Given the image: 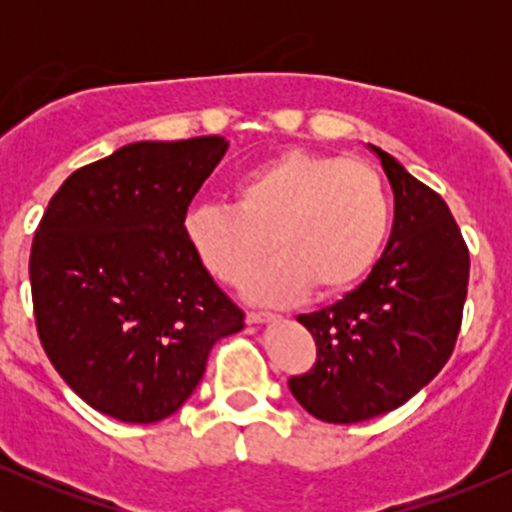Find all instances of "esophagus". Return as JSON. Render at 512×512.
I'll list each match as a JSON object with an SVG mask.
<instances>
[{
    "label": "esophagus",
    "instance_id": "1",
    "mask_svg": "<svg viewBox=\"0 0 512 512\" xmlns=\"http://www.w3.org/2000/svg\"><path fill=\"white\" fill-rule=\"evenodd\" d=\"M245 320H248V325H262V322L276 320V315H272V313H257V310H250V313L245 315Z\"/></svg>",
    "mask_w": 512,
    "mask_h": 512
}]
</instances>
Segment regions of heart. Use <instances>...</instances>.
Here are the masks:
<instances>
[{"mask_svg": "<svg viewBox=\"0 0 512 512\" xmlns=\"http://www.w3.org/2000/svg\"><path fill=\"white\" fill-rule=\"evenodd\" d=\"M236 204H199L182 221L187 245L214 279L262 303H291L354 289L378 260L390 228L383 180L366 163L308 151L252 168L233 187Z\"/></svg>", "mask_w": 512, "mask_h": 512, "instance_id": "b5f03b06", "label": "heart"}]
</instances>
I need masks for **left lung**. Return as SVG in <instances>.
Wrapping results in <instances>:
<instances>
[{
  "label": "left lung",
  "instance_id": "obj_1",
  "mask_svg": "<svg viewBox=\"0 0 512 512\" xmlns=\"http://www.w3.org/2000/svg\"><path fill=\"white\" fill-rule=\"evenodd\" d=\"M395 192V223L373 272L342 301L298 322L315 366L289 380L298 404L327 424H358L402 407L448 363L462 325L469 250L438 192L378 146Z\"/></svg>",
  "mask_w": 512,
  "mask_h": 512
}]
</instances>
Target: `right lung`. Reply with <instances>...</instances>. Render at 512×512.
Returning a JSON list of instances; mask_svg holds the SVG:
<instances>
[{
	"label": "right lung",
	"mask_w": 512,
	"mask_h": 512,
	"mask_svg": "<svg viewBox=\"0 0 512 512\" xmlns=\"http://www.w3.org/2000/svg\"><path fill=\"white\" fill-rule=\"evenodd\" d=\"M228 142H134L74 170L31 248L33 315L57 373L101 414L154 424L202 380L243 310L187 245L182 221Z\"/></svg>",
	"instance_id": "right-lung-1"
}]
</instances>
